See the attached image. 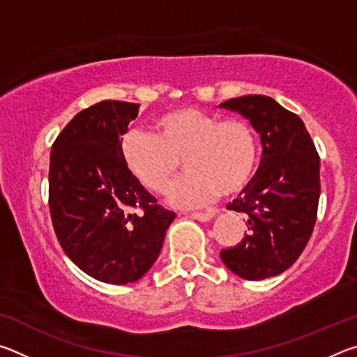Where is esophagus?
Listing matches in <instances>:
<instances>
[{"label": "esophagus", "mask_w": 357, "mask_h": 357, "mask_svg": "<svg viewBox=\"0 0 357 357\" xmlns=\"http://www.w3.org/2000/svg\"><path fill=\"white\" fill-rule=\"evenodd\" d=\"M214 211H195V213H192L190 217L197 220H202V222H208L214 217Z\"/></svg>", "instance_id": "1"}]
</instances>
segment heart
I'll use <instances>...</instances> for the list:
<instances>
[{
	"mask_svg": "<svg viewBox=\"0 0 357 357\" xmlns=\"http://www.w3.org/2000/svg\"><path fill=\"white\" fill-rule=\"evenodd\" d=\"M151 129L153 134L126 132L121 155L130 173L154 193L167 190L183 162L187 172L170 189L174 206L208 203L217 193L233 195L255 170L257 134L244 118H220L198 107H178L155 116Z\"/></svg>",
	"mask_w": 357,
	"mask_h": 357,
	"instance_id": "heart-1",
	"label": "heart"
}]
</instances>
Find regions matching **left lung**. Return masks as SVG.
Here are the masks:
<instances>
[{
    "label": "left lung",
    "mask_w": 357,
    "mask_h": 357,
    "mask_svg": "<svg viewBox=\"0 0 357 357\" xmlns=\"http://www.w3.org/2000/svg\"><path fill=\"white\" fill-rule=\"evenodd\" d=\"M249 118L259 134V167L228 209L245 215L247 234L238 245L220 250L234 274L261 280L282 274L304 252L317 222L319 155L298 114L261 94L220 104Z\"/></svg>",
    "instance_id": "left-lung-1"
}]
</instances>
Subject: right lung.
Returning a JSON list of instances; mask_svg holds the SVG:
<instances>
[{"mask_svg": "<svg viewBox=\"0 0 357 357\" xmlns=\"http://www.w3.org/2000/svg\"><path fill=\"white\" fill-rule=\"evenodd\" d=\"M137 114L132 102H98L69 121L50 153L48 208L59 244L83 273L114 285L148 273L174 220L121 155Z\"/></svg>", "mask_w": 357, "mask_h": 357, "instance_id": "obj_1", "label": "right lung"}]
</instances>
